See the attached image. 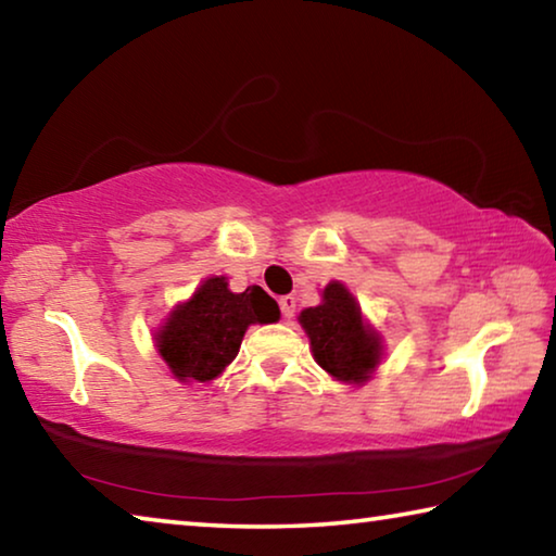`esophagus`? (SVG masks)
Returning a JSON list of instances; mask_svg holds the SVG:
<instances>
[{"mask_svg": "<svg viewBox=\"0 0 556 556\" xmlns=\"http://www.w3.org/2000/svg\"><path fill=\"white\" fill-rule=\"evenodd\" d=\"M279 308H281V316H285L287 318V321H289V318L291 316H294V308H296V299L294 296H281L279 299Z\"/></svg>", "mask_w": 556, "mask_h": 556, "instance_id": "34e87169", "label": "esophagus"}]
</instances>
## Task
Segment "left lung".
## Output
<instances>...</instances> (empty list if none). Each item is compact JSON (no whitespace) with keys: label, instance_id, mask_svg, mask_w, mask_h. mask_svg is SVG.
Masks as SVG:
<instances>
[{"label":"left lung","instance_id":"1","mask_svg":"<svg viewBox=\"0 0 556 556\" xmlns=\"http://www.w3.org/2000/svg\"><path fill=\"white\" fill-rule=\"evenodd\" d=\"M299 324L312 343L314 361L338 382L361 388L382 363V336L365 321L361 304L343 281L326 285L321 304L304 308Z\"/></svg>","mask_w":556,"mask_h":556}]
</instances>
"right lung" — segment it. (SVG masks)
I'll list each match as a JSON object with an SVG mask.
<instances>
[{"instance_id":"add662e5","label":"right lung","mask_w":556,"mask_h":556,"mask_svg":"<svg viewBox=\"0 0 556 556\" xmlns=\"http://www.w3.org/2000/svg\"><path fill=\"white\" fill-rule=\"evenodd\" d=\"M277 321V301L262 287L235 294L228 277H208L168 312L154 345L178 382H211L235 361L252 324Z\"/></svg>"}]
</instances>
